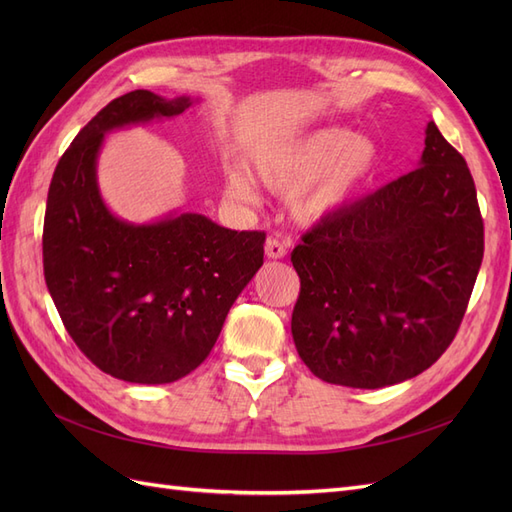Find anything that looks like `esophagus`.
Returning a JSON list of instances; mask_svg holds the SVG:
<instances>
[{
	"instance_id": "obj_1",
	"label": "esophagus",
	"mask_w": 512,
	"mask_h": 512,
	"mask_svg": "<svg viewBox=\"0 0 512 512\" xmlns=\"http://www.w3.org/2000/svg\"><path fill=\"white\" fill-rule=\"evenodd\" d=\"M265 254H267V258H273V260L284 258V256L288 254L286 243L280 241L277 237H269V239H267V245H265Z\"/></svg>"
}]
</instances>
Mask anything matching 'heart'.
Instances as JSON below:
<instances>
[{
	"label": "heart",
	"mask_w": 512,
	"mask_h": 512,
	"mask_svg": "<svg viewBox=\"0 0 512 512\" xmlns=\"http://www.w3.org/2000/svg\"><path fill=\"white\" fill-rule=\"evenodd\" d=\"M378 162V147L367 136L344 130H316L299 141L273 149L254 164L267 188L290 194L294 218L320 222L342 209L361 188ZM226 192L239 203H254V183L245 173L226 177Z\"/></svg>",
	"instance_id": "b5f03b06"
}]
</instances>
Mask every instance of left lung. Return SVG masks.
<instances>
[{"instance_id": "8db88e82", "label": "left lung", "mask_w": 512, "mask_h": 512, "mask_svg": "<svg viewBox=\"0 0 512 512\" xmlns=\"http://www.w3.org/2000/svg\"><path fill=\"white\" fill-rule=\"evenodd\" d=\"M421 166L309 228L292 339L324 382L382 389L436 363L457 335L485 252L474 179L429 121Z\"/></svg>"}]
</instances>
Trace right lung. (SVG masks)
Returning <instances> with one entry per match:
<instances>
[{
    "mask_svg": "<svg viewBox=\"0 0 512 512\" xmlns=\"http://www.w3.org/2000/svg\"><path fill=\"white\" fill-rule=\"evenodd\" d=\"M190 106L147 89L108 102L57 162L46 198L44 280L61 322L91 363L126 382H175L203 363L265 256V232L200 213L136 226L106 209L96 181L104 134Z\"/></svg>",
    "mask_w": 512,
    "mask_h": 512,
    "instance_id": "right-lung-1",
    "label": "right lung"
}]
</instances>
